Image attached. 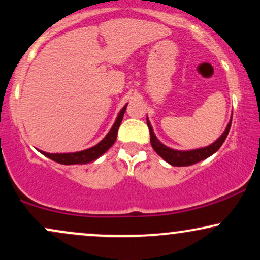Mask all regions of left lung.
I'll use <instances>...</instances> for the list:
<instances>
[{
  "label": "left lung",
  "mask_w": 260,
  "mask_h": 260,
  "mask_svg": "<svg viewBox=\"0 0 260 260\" xmlns=\"http://www.w3.org/2000/svg\"><path fill=\"white\" fill-rule=\"evenodd\" d=\"M232 121V117H231ZM231 121L226 127L225 132L222 133V136L220 137L216 142H214L213 144L209 145V147L201 148V149H194V150H188V151H180V150H174V149L168 148L166 145H164L162 143H160L157 140L156 137L153 132V128L150 126V122L147 120V124L149 128V132H150V143L151 147L157 154L162 157L166 162H169L172 166H189L193 164L199 162V161L207 159V157L216 153L219 150L220 147L222 145V143L225 142L226 137H228L230 128H231Z\"/></svg>",
  "instance_id": "8db88e82"
}]
</instances>
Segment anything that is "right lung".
Instances as JSON below:
<instances>
[{"mask_svg":"<svg viewBox=\"0 0 260 260\" xmlns=\"http://www.w3.org/2000/svg\"><path fill=\"white\" fill-rule=\"evenodd\" d=\"M127 105H124L123 109L121 110L120 113L117 116V120H116L115 123L111 128L107 136L104 138L99 144H96L95 147L86 149V150L83 151H77V153H68V154H50L45 153V151H41L45 156H47L49 159L58 164H63V165H77V164H86L90 162V161L96 160L98 157L101 156L105 151L109 150L110 148L112 147V144L115 143L116 138H117V132L118 128L121 126V122L123 120L124 111H126Z\"/></svg>","mask_w":260,"mask_h":260,"instance_id":"right-lung-1","label":"right lung"}]
</instances>
